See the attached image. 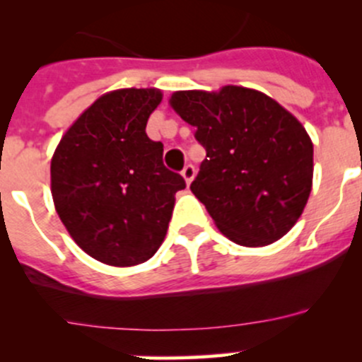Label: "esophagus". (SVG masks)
Returning <instances> with one entry per match:
<instances>
[{
	"label": "esophagus",
	"mask_w": 362,
	"mask_h": 362,
	"mask_svg": "<svg viewBox=\"0 0 362 362\" xmlns=\"http://www.w3.org/2000/svg\"><path fill=\"white\" fill-rule=\"evenodd\" d=\"M194 175H196V168L192 166V164H185V168L182 170V177L185 178V182H187V184H191L192 178H194Z\"/></svg>",
	"instance_id": "34e87169"
}]
</instances>
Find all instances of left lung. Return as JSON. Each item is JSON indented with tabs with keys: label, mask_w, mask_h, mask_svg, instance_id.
<instances>
[{
	"label": "left lung",
	"mask_w": 362,
	"mask_h": 362,
	"mask_svg": "<svg viewBox=\"0 0 362 362\" xmlns=\"http://www.w3.org/2000/svg\"><path fill=\"white\" fill-rule=\"evenodd\" d=\"M170 101L206 151L191 191L217 228L243 247L282 238L312 191L313 145L301 122L245 87L180 90Z\"/></svg>",
	"instance_id": "obj_1"
}]
</instances>
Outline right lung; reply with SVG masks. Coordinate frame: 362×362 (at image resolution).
Returning a JSON list of instances; mask_svg holds the SVG:
<instances>
[{"mask_svg": "<svg viewBox=\"0 0 362 362\" xmlns=\"http://www.w3.org/2000/svg\"><path fill=\"white\" fill-rule=\"evenodd\" d=\"M158 89H120L94 101L54 152L52 198L76 245L110 266L151 259L166 236L182 175L145 133Z\"/></svg>", "mask_w": 362, "mask_h": 362, "instance_id": "obj_1", "label": "right lung"}]
</instances>
